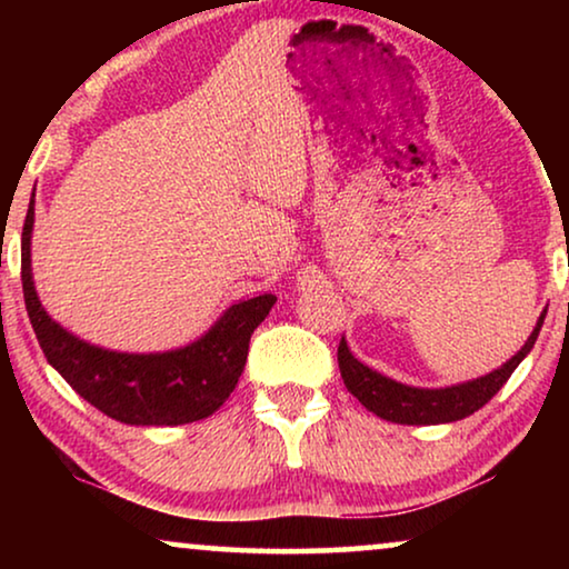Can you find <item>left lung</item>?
I'll return each mask as SVG.
<instances>
[{
  "label": "left lung",
  "mask_w": 569,
  "mask_h": 569,
  "mask_svg": "<svg viewBox=\"0 0 569 569\" xmlns=\"http://www.w3.org/2000/svg\"><path fill=\"white\" fill-rule=\"evenodd\" d=\"M543 316L536 321V329L523 347H520L518 355H512L502 368H497L487 376L477 380H469V383H458L448 388H415L403 386L399 380H391L380 372L370 370L368 365H362L357 357L349 352L345 337L339 341V370L341 378H345L347 391L355 396L357 401L362 403L365 409L378 415L380 419H388V422L396 425H442V422H456V419H463L479 411L485 403L492 399V396L500 391V388L508 383L512 370L523 362V357L531 352L536 339H539Z\"/></svg>",
  "instance_id": "1"
}]
</instances>
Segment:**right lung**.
<instances>
[{
    "label": "right lung",
    "instance_id": "right-lung-1",
    "mask_svg": "<svg viewBox=\"0 0 569 569\" xmlns=\"http://www.w3.org/2000/svg\"><path fill=\"white\" fill-rule=\"evenodd\" d=\"M33 214L30 201L22 224V295L38 345L51 368H57L84 401L116 422L173 427L214 415L238 386L248 341L277 302L274 295L236 302L204 337L170 352L129 355L88 345L53 321L38 300L30 269Z\"/></svg>",
    "mask_w": 569,
    "mask_h": 569
}]
</instances>
